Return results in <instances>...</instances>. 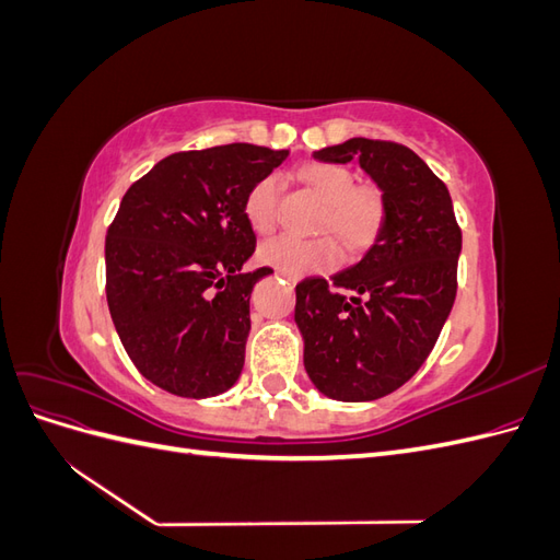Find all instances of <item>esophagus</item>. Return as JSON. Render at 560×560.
<instances>
[{
    "label": "esophagus",
    "instance_id": "34e87169",
    "mask_svg": "<svg viewBox=\"0 0 560 560\" xmlns=\"http://www.w3.org/2000/svg\"><path fill=\"white\" fill-rule=\"evenodd\" d=\"M278 276H280V278H284V280H287V282H290V284H296V280H299L296 276H290V273H282V270H278Z\"/></svg>",
    "mask_w": 560,
    "mask_h": 560
}]
</instances>
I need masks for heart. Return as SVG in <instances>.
Here are the masks:
<instances>
[{"instance_id":"b5f03b06","label":"heart","mask_w":560,"mask_h":560,"mask_svg":"<svg viewBox=\"0 0 560 560\" xmlns=\"http://www.w3.org/2000/svg\"><path fill=\"white\" fill-rule=\"evenodd\" d=\"M301 182L325 202L319 231H334L346 249L358 252L371 245L383 224V196L371 186H358V179L343 165L311 163L299 171ZM280 179L266 175L252 186L243 202V212L254 233L266 235L276 229ZM259 259L282 273L303 276L327 270L341 259V247L329 235L303 241L296 235H278L259 247Z\"/></svg>"}]
</instances>
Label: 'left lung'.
<instances>
[{
    "instance_id": "left-lung-1",
    "label": "left lung",
    "mask_w": 560,
    "mask_h": 560,
    "mask_svg": "<svg viewBox=\"0 0 560 560\" xmlns=\"http://www.w3.org/2000/svg\"><path fill=\"white\" fill-rule=\"evenodd\" d=\"M313 159L358 161L383 196L374 245L329 280H301L294 308L313 385L329 399L371 401L395 393L432 352L455 301L463 233L446 184L409 147L352 138Z\"/></svg>"
}]
</instances>
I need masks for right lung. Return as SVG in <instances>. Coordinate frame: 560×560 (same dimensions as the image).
Listing matches in <instances>:
<instances>
[{
	"label": "right lung",
	"instance_id": "right-lung-1",
	"mask_svg": "<svg viewBox=\"0 0 560 560\" xmlns=\"http://www.w3.org/2000/svg\"><path fill=\"white\" fill-rule=\"evenodd\" d=\"M287 156L243 142L179 151L118 206L105 241L109 313L132 364L165 393L206 399L241 378L249 296L273 273H241L257 247L243 202Z\"/></svg>",
	"mask_w": 560,
	"mask_h": 560
}]
</instances>
